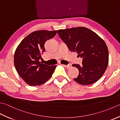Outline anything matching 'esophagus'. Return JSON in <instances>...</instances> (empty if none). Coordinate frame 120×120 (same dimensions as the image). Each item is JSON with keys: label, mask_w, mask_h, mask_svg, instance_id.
Returning a JSON list of instances; mask_svg holds the SVG:
<instances>
[{"label": "esophagus", "mask_w": 120, "mask_h": 120, "mask_svg": "<svg viewBox=\"0 0 120 120\" xmlns=\"http://www.w3.org/2000/svg\"><path fill=\"white\" fill-rule=\"evenodd\" d=\"M62 65H63L64 67H66L67 68H70L71 67V64H68L67 65H64V64H61Z\"/></svg>", "instance_id": "34e87169"}]
</instances>
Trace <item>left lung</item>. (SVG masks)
Segmentation results:
<instances>
[{
  "instance_id": "1",
  "label": "left lung",
  "mask_w": 120,
  "mask_h": 120,
  "mask_svg": "<svg viewBox=\"0 0 120 120\" xmlns=\"http://www.w3.org/2000/svg\"><path fill=\"white\" fill-rule=\"evenodd\" d=\"M60 38L71 52H76L83 58L82 65L73 64L79 74L74 79L83 85L96 82L106 71L109 63L108 47L101 38L84 27L58 30Z\"/></svg>"
}]
</instances>
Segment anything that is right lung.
I'll return each instance as SVG.
<instances>
[{"label":"right lung","mask_w":120,"mask_h":120,"mask_svg":"<svg viewBox=\"0 0 120 120\" xmlns=\"http://www.w3.org/2000/svg\"><path fill=\"white\" fill-rule=\"evenodd\" d=\"M57 30L33 31L24 38L16 48L14 56L16 70L26 83L37 86L52 77L56 66H48L39 62L45 51V44L53 38Z\"/></svg>","instance_id":"add662e5"}]
</instances>
